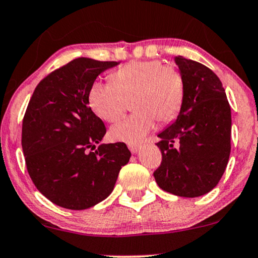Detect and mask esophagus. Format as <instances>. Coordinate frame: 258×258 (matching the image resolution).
Wrapping results in <instances>:
<instances>
[{"label": "esophagus", "mask_w": 258, "mask_h": 258, "mask_svg": "<svg viewBox=\"0 0 258 258\" xmlns=\"http://www.w3.org/2000/svg\"><path fill=\"white\" fill-rule=\"evenodd\" d=\"M128 149H130V150H131L132 154H137L138 151H139V149H141V147H139V145H132V144H130V145H128Z\"/></svg>", "instance_id": "esophagus-1"}]
</instances>
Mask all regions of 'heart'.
Returning <instances> with one entry per match:
<instances>
[{"label": "heart", "instance_id": "1", "mask_svg": "<svg viewBox=\"0 0 258 258\" xmlns=\"http://www.w3.org/2000/svg\"><path fill=\"white\" fill-rule=\"evenodd\" d=\"M185 95V78L175 64L160 60L138 61L110 74V82H95L89 104L96 115L114 122L126 113L128 102L136 111L110 128L114 141L137 145L161 123L178 116Z\"/></svg>", "mask_w": 258, "mask_h": 258}]
</instances>
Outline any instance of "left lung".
<instances>
[{"label":"left lung","instance_id":"left-lung-1","mask_svg":"<svg viewBox=\"0 0 258 258\" xmlns=\"http://www.w3.org/2000/svg\"><path fill=\"white\" fill-rule=\"evenodd\" d=\"M175 62L185 78V95L175 122L159 135L162 153L154 172L163 191L198 197L219 184L231 154V107L221 80L200 62Z\"/></svg>","mask_w":258,"mask_h":258}]
</instances>
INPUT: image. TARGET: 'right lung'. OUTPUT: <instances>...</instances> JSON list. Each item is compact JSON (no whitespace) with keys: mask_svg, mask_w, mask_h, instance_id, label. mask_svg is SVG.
I'll use <instances>...</instances> for the list:
<instances>
[{"mask_svg":"<svg viewBox=\"0 0 258 258\" xmlns=\"http://www.w3.org/2000/svg\"><path fill=\"white\" fill-rule=\"evenodd\" d=\"M116 64L76 58L40 80L30 99L21 132L25 163L37 190L56 206L83 210L105 200L131 157L125 143L95 148L105 126L89 107L98 74Z\"/></svg>","mask_w":258,"mask_h":258,"instance_id":"1","label":"right lung"}]
</instances>
